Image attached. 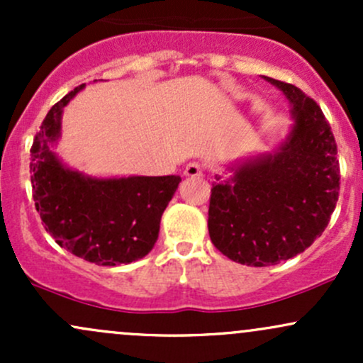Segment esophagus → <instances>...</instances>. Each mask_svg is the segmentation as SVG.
<instances>
[{
	"instance_id": "esophagus-1",
	"label": "esophagus",
	"mask_w": 363,
	"mask_h": 363,
	"mask_svg": "<svg viewBox=\"0 0 363 363\" xmlns=\"http://www.w3.org/2000/svg\"><path fill=\"white\" fill-rule=\"evenodd\" d=\"M184 176L187 177H199L203 176V167L198 164V162H189L184 169Z\"/></svg>"
}]
</instances>
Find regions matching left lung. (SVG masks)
<instances>
[{"mask_svg":"<svg viewBox=\"0 0 363 363\" xmlns=\"http://www.w3.org/2000/svg\"><path fill=\"white\" fill-rule=\"evenodd\" d=\"M290 102L291 126L272 153L216 174L208 210L211 242L228 259L269 266L306 251L328 227L340 191L336 143L320 107L290 83L262 77Z\"/></svg>","mask_w":363,"mask_h":363,"instance_id":"8db88e82","label":"left lung"}]
</instances>
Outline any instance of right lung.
Masks as SVG:
<instances>
[{
    "instance_id": "1",
    "label": "right lung",
    "mask_w": 363,
    "mask_h": 363,
    "mask_svg": "<svg viewBox=\"0 0 363 363\" xmlns=\"http://www.w3.org/2000/svg\"><path fill=\"white\" fill-rule=\"evenodd\" d=\"M85 89L77 86L51 107L30 150L35 210L61 247L99 266L141 259L158 239L160 218L179 176L97 177L68 167L54 145L61 138L62 109Z\"/></svg>"
}]
</instances>
